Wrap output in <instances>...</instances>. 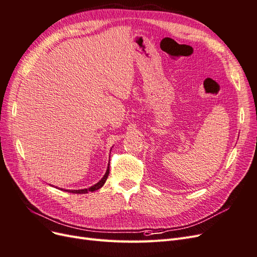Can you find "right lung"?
I'll list each match as a JSON object with an SVG mask.
<instances>
[{"instance_id": "add662e5", "label": "right lung", "mask_w": 257, "mask_h": 257, "mask_svg": "<svg viewBox=\"0 0 257 257\" xmlns=\"http://www.w3.org/2000/svg\"><path fill=\"white\" fill-rule=\"evenodd\" d=\"M108 175H109V164H108V167H107V170H106V173H105L104 177H103L102 179H100V180H99L96 184L90 186V188H88V189H81V190H68V192L74 193V194H85V193L94 192V191H96V190H99V189L102 188V186L105 184V182H106V180H107V178H108ZM62 190H63V189H62ZM63 191H67V190H63Z\"/></svg>"}]
</instances>
